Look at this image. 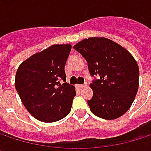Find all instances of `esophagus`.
Here are the masks:
<instances>
[{
  "mask_svg": "<svg viewBox=\"0 0 151 151\" xmlns=\"http://www.w3.org/2000/svg\"><path fill=\"white\" fill-rule=\"evenodd\" d=\"M86 85H87V84H86V83H85V84H83V85H77V86H78V88H83V87H85Z\"/></svg>",
  "mask_w": 151,
  "mask_h": 151,
  "instance_id": "esophagus-1",
  "label": "esophagus"
}]
</instances>
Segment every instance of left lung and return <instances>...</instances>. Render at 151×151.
<instances>
[{
    "label": "left lung",
    "mask_w": 151,
    "mask_h": 151,
    "mask_svg": "<svg viewBox=\"0 0 151 151\" xmlns=\"http://www.w3.org/2000/svg\"><path fill=\"white\" fill-rule=\"evenodd\" d=\"M86 60L91 75V112L105 120L123 115L132 105L139 86V67L128 50L106 37H89L73 46Z\"/></svg>",
    "instance_id": "8db88e82"
}]
</instances>
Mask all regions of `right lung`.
I'll return each mask as SVG.
<instances>
[{
    "instance_id": "obj_1",
    "label": "right lung",
    "mask_w": 151,
    "mask_h": 151,
    "mask_svg": "<svg viewBox=\"0 0 151 151\" xmlns=\"http://www.w3.org/2000/svg\"><path fill=\"white\" fill-rule=\"evenodd\" d=\"M71 49L70 44L53 45L24 60L16 71L15 86L20 99L40 122L59 121L71 111L76 91L66 83L65 73Z\"/></svg>"
}]
</instances>
